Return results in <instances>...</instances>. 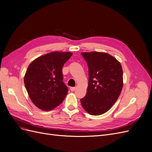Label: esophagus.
I'll return each mask as SVG.
<instances>
[{
    "label": "esophagus",
    "mask_w": 152,
    "mask_h": 152,
    "mask_svg": "<svg viewBox=\"0 0 152 152\" xmlns=\"http://www.w3.org/2000/svg\"><path fill=\"white\" fill-rule=\"evenodd\" d=\"M75 89H76V87H70V90L72 91H74Z\"/></svg>",
    "instance_id": "34e87169"
}]
</instances>
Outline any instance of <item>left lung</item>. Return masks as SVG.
Segmentation results:
<instances>
[{
    "instance_id": "1",
    "label": "left lung",
    "mask_w": 152,
    "mask_h": 152,
    "mask_svg": "<svg viewBox=\"0 0 152 152\" xmlns=\"http://www.w3.org/2000/svg\"><path fill=\"white\" fill-rule=\"evenodd\" d=\"M89 68L87 93L80 99L82 107L92 115H102L110 109L123 87L121 63L105 53H81Z\"/></svg>"
}]
</instances>
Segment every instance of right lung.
<instances>
[{
    "mask_svg": "<svg viewBox=\"0 0 152 152\" xmlns=\"http://www.w3.org/2000/svg\"><path fill=\"white\" fill-rule=\"evenodd\" d=\"M72 55L70 52H52L30 64L24 82L29 97L37 107L49 111L63 102L68 89L63 82L62 68Z\"/></svg>",
    "mask_w": 152,
    "mask_h": 152,
    "instance_id": "obj_1",
    "label": "right lung"
}]
</instances>
